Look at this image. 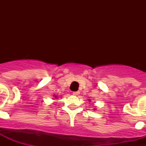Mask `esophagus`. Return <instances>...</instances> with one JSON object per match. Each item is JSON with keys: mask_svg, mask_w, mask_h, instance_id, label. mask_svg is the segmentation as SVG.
Wrapping results in <instances>:
<instances>
[{"mask_svg": "<svg viewBox=\"0 0 146 146\" xmlns=\"http://www.w3.org/2000/svg\"><path fill=\"white\" fill-rule=\"evenodd\" d=\"M80 94V91H74V92H73V95L74 96H78Z\"/></svg>", "mask_w": 146, "mask_h": 146, "instance_id": "esophagus-1", "label": "esophagus"}]
</instances>
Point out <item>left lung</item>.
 I'll use <instances>...</instances> for the list:
<instances>
[{"mask_svg": "<svg viewBox=\"0 0 146 146\" xmlns=\"http://www.w3.org/2000/svg\"><path fill=\"white\" fill-rule=\"evenodd\" d=\"M90 100H91V99H89V101H90ZM94 110H96V109H95V108H94Z\"/></svg>", "mask_w": 146, "mask_h": 146, "instance_id": "8db88e82", "label": "left lung"}]
</instances>
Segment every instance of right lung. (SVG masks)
I'll return each mask as SVG.
<instances>
[{"label": "right lung", "mask_w": 146, "mask_h": 146, "mask_svg": "<svg viewBox=\"0 0 146 146\" xmlns=\"http://www.w3.org/2000/svg\"><path fill=\"white\" fill-rule=\"evenodd\" d=\"M54 98H55V99H56V98H58V97H57V96H56V95H54Z\"/></svg>", "instance_id": "right-lung-1"}]
</instances>
